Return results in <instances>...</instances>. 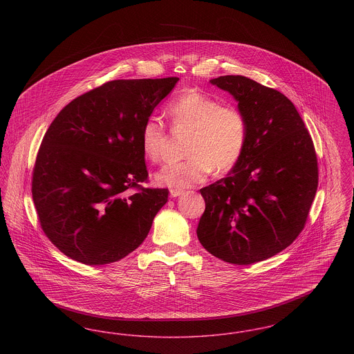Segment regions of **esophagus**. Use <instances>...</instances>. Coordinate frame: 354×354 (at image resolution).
<instances>
[{"label":"esophagus","mask_w":354,"mask_h":354,"mask_svg":"<svg viewBox=\"0 0 354 354\" xmlns=\"http://www.w3.org/2000/svg\"><path fill=\"white\" fill-rule=\"evenodd\" d=\"M169 195H171V198H178V196L183 195V191L182 189H171Z\"/></svg>","instance_id":"esophagus-1"}]
</instances>
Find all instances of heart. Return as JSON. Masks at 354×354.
<instances>
[{
    "label": "heart",
    "instance_id": "1",
    "mask_svg": "<svg viewBox=\"0 0 354 354\" xmlns=\"http://www.w3.org/2000/svg\"><path fill=\"white\" fill-rule=\"evenodd\" d=\"M167 114L175 131H189L185 146L188 158L156 172L158 185L174 189L189 188L203 183L214 169H232L241 158L248 123L239 109L221 106L202 91L189 90L171 102ZM167 142L166 127L160 120L149 118L143 123L140 146L147 160L162 162Z\"/></svg>",
    "mask_w": 354,
    "mask_h": 354
}]
</instances>
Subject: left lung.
<instances>
[{"label":"left lung","mask_w":354,"mask_h":354,"mask_svg":"<svg viewBox=\"0 0 354 354\" xmlns=\"http://www.w3.org/2000/svg\"><path fill=\"white\" fill-rule=\"evenodd\" d=\"M209 82L234 97L248 136L228 175L201 189L205 211L196 234L211 254L248 266L281 252L303 231L319 185L317 156L284 94L243 75Z\"/></svg>","instance_id":"1"}]
</instances>
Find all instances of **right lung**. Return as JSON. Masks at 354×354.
<instances>
[{
    "label": "right lung",
    "mask_w": 354,
    "mask_h": 354,
    "mask_svg": "<svg viewBox=\"0 0 354 354\" xmlns=\"http://www.w3.org/2000/svg\"><path fill=\"white\" fill-rule=\"evenodd\" d=\"M178 77L118 80L66 104L37 155L33 202L45 235L87 266L118 261L147 237L169 189L138 188L149 176L140 130Z\"/></svg>",
    "instance_id": "1"
}]
</instances>
